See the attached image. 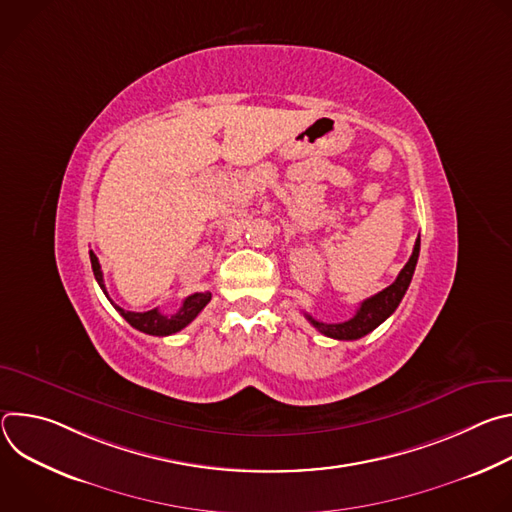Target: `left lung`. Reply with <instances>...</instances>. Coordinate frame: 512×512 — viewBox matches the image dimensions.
<instances>
[{
  "instance_id": "left-lung-1",
  "label": "left lung",
  "mask_w": 512,
  "mask_h": 512,
  "mask_svg": "<svg viewBox=\"0 0 512 512\" xmlns=\"http://www.w3.org/2000/svg\"><path fill=\"white\" fill-rule=\"evenodd\" d=\"M419 237L415 241V247H413V253L409 257V261L405 263V267L399 271L397 279L385 287L383 291H379V294L371 296L364 300L360 304V308L356 310V314L346 320V322H340V324H326V322H318L314 320L310 314H306L308 322L318 330L322 332L324 336L328 338H336V340H358L362 336H367L369 332H373L379 324H383L395 310L397 306L401 304L405 291L411 283V277H413V271H415V265H417V257H419Z\"/></svg>"
}]
</instances>
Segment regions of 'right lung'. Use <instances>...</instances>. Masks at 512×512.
<instances>
[{
  "label": "right lung",
  "mask_w": 512,
  "mask_h": 512,
  "mask_svg": "<svg viewBox=\"0 0 512 512\" xmlns=\"http://www.w3.org/2000/svg\"><path fill=\"white\" fill-rule=\"evenodd\" d=\"M91 255V265H93V273H95V279L97 283L101 285L103 294L107 296V289H105V281H103V271H101V265H99V259L93 251H89ZM109 298V296H107ZM210 291H204V294H192L184 300L182 308L172 314V316H164L158 308L156 310H148V312H127L123 308H119L117 304L109 302L115 306V310L139 332H145V334H152V336H170V334H176L180 332L182 328H186L202 310L204 306L210 302Z\"/></svg>",
  "instance_id": "add662e5"
}]
</instances>
